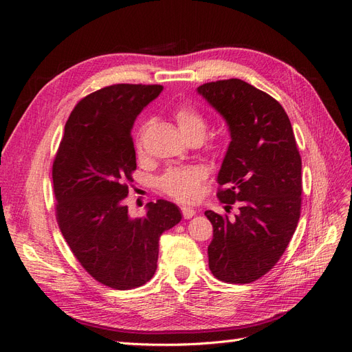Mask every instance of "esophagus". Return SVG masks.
Instances as JSON below:
<instances>
[{
    "instance_id": "esophagus-1",
    "label": "esophagus",
    "mask_w": 352,
    "mask_h": 352,
    "mask_svg": "<svg viewBox=\"0 0 352 352\" xmlns=\"http://www.w3.org/2000/svg\"><path fill=\"white\" fill-rule=\"evenodd\" d=\"M182 216H184V219H192L195 216V210H192L190 207H184Z\"/></svg>"
}]
</instances>
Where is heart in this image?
<instances>
[{"label": "heart", "instance_id": "b5f03b06", "mask_svg": "<svg viewBox=\"0 0 352 352\" xmlns=\"http://www.w3.org/2000/svg\"><path fill=\"white\" fill-rule=\"evenodd\" d=\"M175 119L179 126V131L186 140L190 138H202L206 136L208 129L207 117L202 114L197 107L189 104H184L175 111ZM150 123H144L136 136V150L142 151V136ZM206 179L204 168L192 166V167H176L168 168L167 172L158 179V186L164 194L172 197L180 202H190L198 198L201 184Z\"/></svg>", "mask_w": 352, "mask_h": 352}]
</instances>
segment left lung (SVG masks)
<instances>
[{"label":"left lung","mask_w":352,"mask_h":352,"mask_svg":"<svg viewBox=\"0 0 352 352\" xmlns=\"http://www.w3.org/2000/svg\"><path fill=\"white\" fill-rule=\"evenodd\" d=\"M198 94L226 120L230 144L217 197L239 212L207 210L212 225L208 265L219 280L251 283L270 272L289 245L301 214V155L282 105L241 79L204 83Z\"/></svg>","instance_id":"1"}]
</instances>
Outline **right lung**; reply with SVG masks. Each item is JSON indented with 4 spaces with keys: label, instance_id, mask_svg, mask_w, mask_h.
<instances>
[{
    "label": "right lung",
    "instance_id": "add662e5",
    "mask_svg": "<svg viewBox=\"0 0 352 352\" xmlns=\"http://www.w3.org/2000/svg\"><path fill=\"white\" fill-rule=\"evenodd\" d=\"M162 85L117 83L82 98L69 116L52 164L58 228L95 280L126 291L157 270L158 241L182 219L173 202H148L132 219L124 204L136 170L132 126Z\"/></svg>",
    "mask_w": 352,
    "mask_h": 352
}]
</instances>
